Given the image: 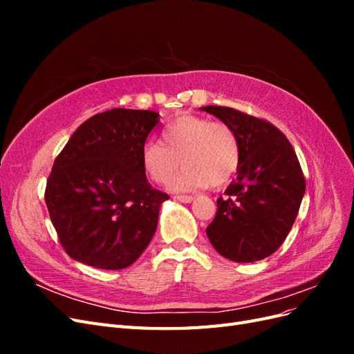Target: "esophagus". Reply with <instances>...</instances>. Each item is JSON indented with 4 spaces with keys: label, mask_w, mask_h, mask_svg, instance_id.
I'll use <instances>...</instances> for the list:
<instances>
[{
    "label": "esophagus",
    "mask_w": 354,
    "mask_h": 354,
    "mask_svg": "<svg viewBox=\"0 0 354 354\" xmlns=\"http://www.w3.org/2000/svg\"><path fill=\"white\" fill-rule=\"evenodd\" d=\"M174 199H177V201H180V202L189 203V202L194 201L195 198H194V196H190V195H177V196H174Z\"/></svg>",
    "instance_id": "esophagus-1"
}]
</instances>
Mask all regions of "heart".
I'll use <instances>...</instances> for the list:
<instances>
[{
  "instance_id": "b5f03b06",
  "label": "heart",
  "mask_w": 354,
  "mask_h": 354,
  "mask_svg": "<svg viewBox=\"0 0 354 354\" xmlns=\"http://www.w3.org/2000/svg\"><path fill=\"white\" fill-rule=\"evenodd\" d=\"M140 162L145 174L158 185H165L181 162L185 169L171 181L174 190L221 187L236 174L241 146L229 124L181 115L165 127L160 145H143Z\"/></svg>"
}]
</instances>
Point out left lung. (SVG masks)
Listing matches in <instances>:
<instances>
[{
  "instance_id": "1",
  "label": "left lung",
  "mask_w": 354,
  "mask_h": 354,
  "mask_svg": "<svg viewBox=\"0 0 354 354\" xmlns=\"http://www.w3.org/2000/svg\"><path fill=\"white\" fill-rule=\"evenodd\" d=\"M201 109L229 124L241 146L238 177L217 199L208 239L232 261L263 260L283 243L297 218L306 192L301 165L272 122L226 106Z\"/></svg>"
}]
</instances>
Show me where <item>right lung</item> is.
<instances>
[{"label":"right lung","instance_id":"add662e5","mask_svg":"<svg viewBox=\"0 0 354 354\" xmlns=\"http://www.w3.org/2000/svg\"><path fill=\"white\" fill-rule=\"evenodd\" d=\"M158 122L152 111H106L81 124L57 155L44 198L73 260L120 270L152 241L169 196L147 181L140 152Z\"/></svg>","mask_w":354,"mask_h":354}]
</instances>
